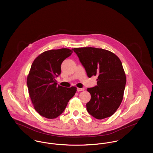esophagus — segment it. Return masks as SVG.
I'll return each mask as SVG.
<instances>
[{
  "label": "esophagus",
  "instance_id": "esophagus-1",
  "mask_svg": "<svg viewBox=\"0 0 153 153\" xmlns=\"http://www.w3.org/2000/svg\"><path fill=\"white\" fill-rule=\"evenodd\" d=\"M84 91V88H77V91Z\"/></svg>",
  "mask_w": 153,
  "mask_h": 153
}]
</instances>
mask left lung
Wrapping results in <instances>:
<instances>
[{"mask_svg": "<svg viewBox=\"0 0 153 153\" xmlns=\"http://www.w3.org/2000/svg\"><path fill=\"white\" fill-rule=\"evenodd\" d=\"M88 77L96 76L97 85L88 88L91 95L88 113L97 119L112 116L123 98L126 77L120 59L111 51L92 47L74 48Z\"/></svg>", "mask_w": 153, "mask_h": 153, "instance_id": "obj_1", "label": "left lung"}]
</instances>
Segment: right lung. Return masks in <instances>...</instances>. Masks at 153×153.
I'll list each match as a JSON object with an SVG mask.
<instances>
[{
	"mask_svg": "<svg viewBox=\"0 0 153 153\" xmlns=\"http://www.w3.org/2000/svg\"><path fill=\"white\" fill-rule=\"evenodd\" d=\"M72 53L67 48L47 51L31 65L27 85L34 108L42 117L52 119L59 116L77 91L75 87L57 85L56 80L61 74L62 62Z\"/></svg>",
	"mask_w": 153,
	"mask_h": 153,
	"instance_id": "obj_1",
	"label": "right lung"
}]
</instances>
